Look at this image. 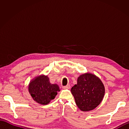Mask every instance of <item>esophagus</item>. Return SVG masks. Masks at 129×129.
Segmentation results:
<instances>
[{"instance_id": "obj_1", "label": "esophagus", "mask_w": 129, "mask_h": 129, "mask_svg": "<svg viewBox=\"0 0 129 129\" xmlns=\"http://www.w3.org/2000/svg\"><path fill=\"white\" fill-rule=\"evenodd\" d=\"M62 88L64 89H69L70 88V85H67V86H62Z\"/></svg>"}]
</instances>
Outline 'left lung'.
Listing matches in <instances>:
<instances>
[{
	"label": "left lung",
	"instance_id": "1",
	"mask_svg": "<svg viewBox=\"0 0 129 129\" xmlns=\"http://www.w3.org/2000/svg\"><path fill=\"white\" fill-rule=\"evenodd\" d=\"M105 86L100 79L86 73L78 78L77 84L71 89L76 105L82 111L94 110L101 103L105 94Z\"/></svg>",
	"mask_w": 129,
	"mask_h": 129
}]
</instances>
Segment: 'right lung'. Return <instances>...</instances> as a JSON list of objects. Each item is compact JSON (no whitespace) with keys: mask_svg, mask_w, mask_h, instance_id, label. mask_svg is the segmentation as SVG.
Wrapping results in <instances>:
<instances>
[{"mask_svg":"<svg viewBox=\"0 0 129 129\" xmlns=\"http://www.w3.org/2000/svg\"><path fill=\"white\" fill-rule=\"evenodd\" d=\"M28 91L33 100L42 105H47L55 98L59 86L56 84H51L48 75H40L30 81Z\"/></svg>","mask_w":129,"mask_h":129,"instance_id":"1","label":"right lung"}]
</instances>
